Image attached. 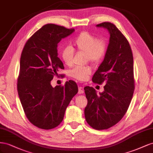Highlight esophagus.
Instances as JSON below:
<instances>
[{
    "label": "esophagus",
    "instance_id": "obj_1",
    "mask_svg": "<svg viewBox=\"0 0 153 153\" xmlns=\"http://www.w3.org/2000/svg\"><path fill=\"white\" fill-rule=\"evenodd\" d=\"M84 93V90L82 89V87H79V88H78V94H82Z\"/></svg>",
    "mask_w": 153,
    "mask_h": 153
}]
</instances>
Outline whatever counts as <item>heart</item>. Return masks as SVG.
<instances>
[{"label":"heart","instance_id":"b5f03b06","mask_svg":"<svg viewBox=\"0 0 153 153\" xmlns=\"http://www.w3.org/2000/svg\"><path fill=\"white\" fill-rule=\"evenodd\" d=\"M77 49L86 54L87 58L91 63H97L102 59L106 52V42L99 39L88 32H82L77 36L74 42ZM74 49L71 46H65L62 51L61 56L63 63L71 65L72 63ZM91 73L88 66L76 67L72 69L71 76L79 81H85Z\"/></svg>","mask_w":153,"mask_h":153}]
</instances>
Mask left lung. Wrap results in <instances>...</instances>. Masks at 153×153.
Masks as SVG:
<instances>
[{"instance_id":"8db88e82","label":"left lung","mask_w":153,"mask_h":153,"mask_svg":"<svg viewBox=\"0 0 153 153\" xmlns=\"http://www.w3.org/2000/svg\"><path fill=\"white\" fill-rule=\"evenodd\" d=\"M96 27L107 29L110 35L103 62L92 77L95 83L106 85L99 94L93 87H85V116L91 128L102 130L119 123L129 108L134 89L133 57L127 39L114 24L103 22Z\"/></svg>"}]
</instances>
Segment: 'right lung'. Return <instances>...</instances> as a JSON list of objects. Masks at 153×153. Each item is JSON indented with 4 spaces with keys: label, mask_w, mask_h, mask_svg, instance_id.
I'll use <instances>...</instances> for the list:
<instances>
[{
    "label": "right lung",
    "mask_w": 153,
    "mask_h": 153,
    "mask_svg": "<svg viewBox=\"0 0 153 153\" xmlns=\"http://www.w3.org/2000/svg\"><path fill=\"white\" fill-rule=\"evenodd\" d=\"M74 30L46 24L29 39L22 52L17 90L26 117L38 128L57 127L78 91L73 81L66 82L63 86L53 88L51 85L59 70L64 68L58 57V43Z\"/></svg>",
    "instance_id": "right-lung-1"
}]
</instances>
